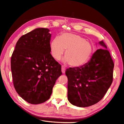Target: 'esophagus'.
<instances>
[{
  "label": "esophagus",
  "mask_w": 124,
  "mask_h": 124,
  "mask_svg": "<svg viewBox=\"0 0 124 124\" xmlns=\"http://www.w3.org/2000/svg\"><path fill=\"white\" fill-rule=\"evenodd\" d=\"M61 70H62V73H65V71H66V69H65V68H64V66H62Z\"/></svg>",
  "instance_id": "1"
}]
</instances>
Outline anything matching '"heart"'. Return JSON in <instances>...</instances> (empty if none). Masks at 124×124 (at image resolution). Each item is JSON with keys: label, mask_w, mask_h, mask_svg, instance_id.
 Listing matches in <instances>:
<instances>
[{"label": "heart", "mask_w": 124, "mask_h": 124, "mask_svg": "<svg viewBox=\"0 0 124 124\" xmlns=\"http://www.w3.org/2000/svg\"><path fill=\"white\" fill-rule=\"evenodd\" d=\"M50 47L51 55L57 61L61 59L66 50L64 61L73 68L85 64L93 52L91 43L80 35L70 33H63L60 38H55Z\"/></svg>", "instance_id": "obj_1"}]
</instances>
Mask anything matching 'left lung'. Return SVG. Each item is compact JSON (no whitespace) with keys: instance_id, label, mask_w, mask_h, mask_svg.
Returning <instances> with one entry per match:
<instances>
[{"instance_id":"8db88e82","label":"left lung","mask_w":124,"mask_h":124,"mask_svg":"<svg viewBox=\"0 0 124 124\" xmlns=\"http://www.w3.org/2000/svg\"><path fill=\"white\" fill-rule=\"evenodd\" d=\"M89 61L66 71L68 78V99L72 105L85 107L100 101L113 81L114 62L103 40Z\"/></svg>"}]
</instances>
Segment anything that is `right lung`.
Masks as SVG:
<instances>
[{
    "instance_id": "right-lung-1",
    "label": "right lung",
    "mask_w": 124,
    "mask_h": 124,
    "mask_svg": "<svg viewBox=\"0 0 124 124\" xmlns=\"http://www.w3.org/2000/svg\"><path fill=\"white\" fill-rule=\"evenodd\" d=\"M50 30L37 28L18 40L11 59L13 85L21 97L31 104L48 100L61 66L50 54Z\"/></svg>"
}]
</instances>
